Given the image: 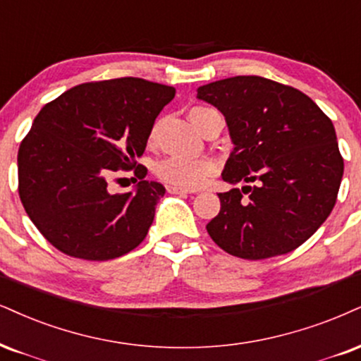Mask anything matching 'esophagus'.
Here are the masks:
<instances>
[{"label":"esophagus","mask_w":361,"mask_h":361,"mask_svg":"<svg viewBox=\"0 0 361 361\" xmlns=\"http://www.w3.org/2000/svg\"><path fill=\"white\" fill-rule=\"evenodd\" d=\"M167 192L169 194H194V190L177 188V185H167Z\"/></svg>","instance_id":"obj_1"}]
</instances>
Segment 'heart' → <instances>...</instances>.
<instances>
[{
  "label": "heart",
  "instance_id": "heart-1",
  "mask_svg": "<svg viewBox=\"0 0 361 361\" xmlns=\"http://www.w3.org/2000/svg\"><path fill=\"white\" fill-rule=\"evenodd\" d=\"M214 114V110L207 106H194L190 110V120L195 127L201 130L209 115ZM157 127L152 128L149 140L154 142ZM160 180L167 182L171 185L184 189L201 188L217 172V164L212 159H184V157H167L160 160L155 169Z\"/></svg>",
  "mask_w": 361,
  "mask_h": 361
}]
</instances>
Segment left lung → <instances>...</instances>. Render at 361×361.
I'll return each instance as SVG.
<instances>
[{
	"label": "left lung",
	"instance_id": "8db88e82",
	"mask_svg": "<svg viewBox=\"0 0 361 361\" xmlns=\"http://www.w3.org/2000/svg\"><path fill=\"white\" fill-rule=\"evenodd\" d=\"M197 99L224 115L234 144L222 179L246 184L219 194L212 241L243 259L301 246L330 216L343 177L331 120L303 92L255 75L199 87Z\"/></svg>",
	"mask_w": 361,
	"mask_h": 361
}]
</instances>
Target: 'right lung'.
Returning a JSON list of instances; mask_svg holds the SVG:
<instances>
[{
  "mask_svg": "<svg viewBox=\"0 0 361 361\" xmlns=\"http://www.w3.org/2000/svg\"><path fill=\"white\" fill-rule=\"evenodd\" d=\"M173 95V87L123 77L82 83L39 110L18 150V192L58 251L106 261L144 241L166 188L145 180V167L133 192L112 194L109 180L137 166Z\"/></svg>",
  "mask_w": 361,
  "mask_h": 361,
  "instance_id": "right-lung-1",
  "label": "right lung"
}]
</instances>
